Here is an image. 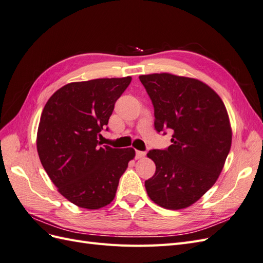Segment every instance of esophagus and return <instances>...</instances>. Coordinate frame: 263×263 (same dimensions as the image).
Here are the masks:
<instances>
[{
  "mask_svg": "<svg viewBox=\"0 0 263 263\" xmlns=\"http://www.w3.org/2000/svg\"><path fill=\"white\" fill-rule=\"evenodd\" d=\"M145 156H146V153H144V151L136 150V159H141V158H144Z\"/></svg>",
  "mask_w": 263,
  "mask_h": 263,
  "instance_id": "obj_1",
  "label": "esophagus"
}]
</instances>
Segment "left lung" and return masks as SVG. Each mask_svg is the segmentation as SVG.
Wrapping results in <instances>:
<instances>
[{
    "label": "left lung",
    "instance_id": "obj_1",
    "mask_svg": "<svg viewBox=\"0 0 263 263\" xmlns=\"http://www.w3.org/2000/svg\"><path fill=\"white\" fill-rule=\"evenodd\" d=\"M155 107L158 133L172 129V145L150 150L156 173L145 182L151 201L166 210L194 204L215 184L232 146V127L219 95L197 79L139 76Z\"/></svg>",
    "mask_w": 263,
    "mask_h": 263
}]
</instances>
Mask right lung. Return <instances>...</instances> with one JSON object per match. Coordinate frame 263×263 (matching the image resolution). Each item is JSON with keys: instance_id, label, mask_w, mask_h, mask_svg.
<instances>
[{"instance_id": "1", "label": "right lung", "mask_w": 263, "mask_h": 263, "mask_svg": "<svg viewBox=\"0 0 263 263\" xmlns=\"http://www.w3.org/2000/svg\"><path fill=\"white\" fill-rule=\"evenodd\" d=\"M130 81L125 77L68 83L43 109L39 159L58 192L79 208L99 210L112 202L119 178L135 158L133 148L102 146L98 140Z\"/></svg>"}]
</instances>
